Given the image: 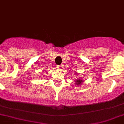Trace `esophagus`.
Masks as SVG:
<instances>
[{
	"instance_id": "34e87169",
	"label": "esophagus",
	"mask_w": 124,
	"mask_h": 124,
	"mask_svg": "<svg viewBox=\"0 0 124 124\" xmlns=\"http://www.w3.org/2000/svg\"><path fill=\"white\" fill-rule=\"evenodd\" d=\"M57 68H59V69H61V66H60V65H58V66H57Z\"/></svg>"
}]
</instances>
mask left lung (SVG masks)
<instances>
[{
    "label": "left lung",
    "instance_id": "8db88e82",
    "mask_svg": "<svg viewBox=\"0 0 124 124\" xmlns=\"http://www.w3.org/2000/svg\"><path fill=\"white\" fill-rule=\"evenodd\" d=\"M83 81L81 80V79H77V80H76V85H81Z\"/></svg>",
    "mask_w": 124,
    "mask_h": 124
}]
</instances>
